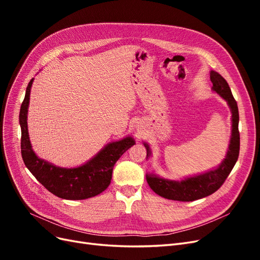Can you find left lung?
<instances>
[{
  "mask_svg": "<svg viewBox=\"0 0 260 260\" xmlns=\"http://www.w3.org/2000/svg\"><path fill=\"white\" fill-rule=\"evenodd\" d=\"M210 81L212 82V90L219 93L229 104L232 113V135L230 140V145L225 159L220 166L210 170L205 174L187 178L183 181H170L161 179L157 176L146 175L148 185L152 190L161 198L180 201V202H192L215 193L221 186L228 176L230 175L235 162H237L240 154V131H239V108L237 101L234 100L230 86L224 78L217 72L211 70ZM146 147L147 157L151 154L147 144Z\"/></svg>",
  "mask_w": 260,
  "mask_h": 260,
  "instance_id": "obj_1",
  "label": "left lung"
}]
</instances>
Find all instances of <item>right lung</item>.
Returning a JSON list of instances; mask_svg holds the SVG:
<instances>
[{
  "mask_svg": "<svg viewBox=\"0 0 260 260\" xmlns=\"http://www.w3.org/2000/svg\"><path fill=\"white\" fill-rule=\"evenodd\" d=\"M32 81L34 79H31L27 86L19 113L21 156L26 167L46 190L60 199L85 200L105 191L111 183L116 161L135 144V140L128 137L118 142L109 143L94 158L78 168H59L40 159L31 148L27 127V113Z\"/></svg>",
  "mask_w": 260,
  "mask_h": 260,
  "instance_id": "obj_1",
  "label": "right lung"
}]
</instances>
